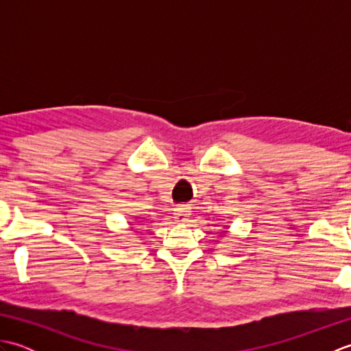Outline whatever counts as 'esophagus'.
<instances>
[{"label":"esophagus","instance_id":"34e87169","mask_svg":"<svg viewBox=\"0 0 351 351\" xmlns=\"http://www.w3.org/2000/svg\"><path fill=\"white\" fill-rule=\"evenodd\" d=\"M190 217V208L187 205H181L175 210V221L176 223H185Z\"/></svg>","mask_w":351,"mask_h":351}]
</instances>
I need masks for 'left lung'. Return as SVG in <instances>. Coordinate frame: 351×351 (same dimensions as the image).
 Instances as JSON below:
<instances>
[{"label": "left lung", "instance_id": "1", "mask_svg": "<svg viewBox=\"0 0 351 351\" xmlns=\"http://www.w3.org/2000/svg\"><path fill=\"white\" fill-rule=\"evenodd\" d=\"M223 234H228V226H226V229H225V230H223Z\"/></svg>", "mask_w": 351, "mask_h": 351}]
</instances>
